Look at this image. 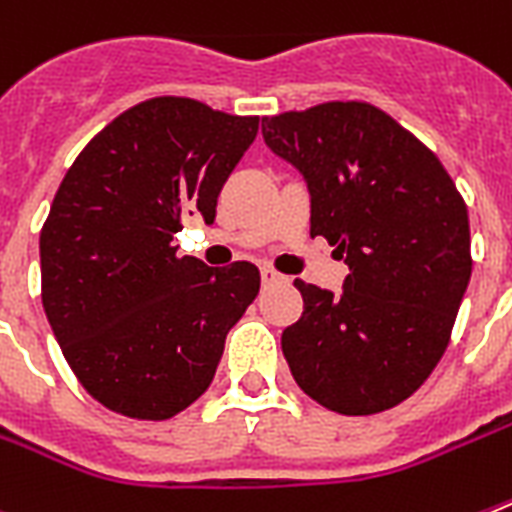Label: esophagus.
Here are the masks:
<instances>
[{
	"label": "esophagus",
	"mask_w": 512,
	"mask_h": 512,
	"mask_svg": "<svg viewBox=\"0 0 512 512\" xmlns=\"http://www.w3.org/2000/svg\"><path fill=\"white\" fill-rule=\"evenodd\" d=\"M260 276H263V283H265V286H270V283L283 281L281 273H278V270H273V268H263V270H260Z\"/></svg>",
	"instance_id": "obj_1"
}]
</instances>
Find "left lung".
I'll return each mask as SVG.
<instances>
[{"instance_id":"left-lung-1","label":"left lung","mask_w":512,"mask_h":512,"mask_svg":"<svg viewBox=\"0 0 512 512\" xmlns=\"http://www.w3.org/2000/svg\"><path fill=\"white\" fill-rule=\"evenodd\" d=\"M276 156L304 176L309 234L349 276L312 283L281 349L296 385L346 416L393 409L448 349L471 278L468 210L437 156L372 103L333 101L263 119Z\"/></svg>"}]
</instances>
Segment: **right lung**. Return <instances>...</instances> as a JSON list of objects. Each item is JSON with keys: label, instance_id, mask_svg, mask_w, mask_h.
Returning <instances> with one entry per match:
<instances>
[{"label": "right lung", "instance_id": "obj_1", "mask_svg": "<svg viewBox=\"0 0 512 512\" xmlns=\"http://www.w3.org/2000/svg\"><path fill=\"white\" fill-rule=\"evenodd\" d=\"M257 124L195 98H150L106 124L59 184L41 229V302L106 409L161 422L213 382L260 270L176 257L174 239L184 216L213 223Z\"/></svg>", "mask_w": 512, "mask_h": 512}]
</instances>
